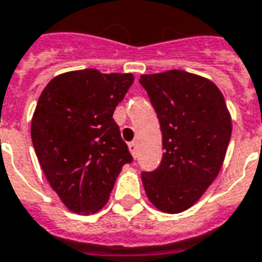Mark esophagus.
Wrapping results in <instances>:
<instances>
[{"instance_id":"esophagus-1","label":"esophagus","mask_w":262,"mask_h":262,"mask_svg":"<svg viewBox=\"0 0 262 262\" xmlns=\"http://www.w3.org/2000/svg\"><path fill=\"white\" fill-rule=\"evenodd\" d=\"M129 151H130V154L133 156V158H136L137 157V144L136 141H132L129 143Z\"/></svg>"}]
</instances>
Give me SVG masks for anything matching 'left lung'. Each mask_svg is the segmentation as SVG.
I'll return each mask as SVG.
<instances>
[{
	"label": "left lung",
	"mask_w": 262,
	"mask_h": 262,
	"mask_svg": "<svg viewBox=\"0 0 262 262\" xmlns=\"http://www.w3.org/2000/svg\"><path fill=\"white\" fill-rule=\"evenodd\" d=\"M158 116L164 154L160 166L143 172L148 200L166 214L194 205L224 164L232 119L214 83L189 72L172 69L141 75Z\"/></svg>",
	"instance_id": "obj_1"
}]
</instances>
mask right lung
<instances>
[{
  "mask_svg": "<svg viewBox=\"0 0 262 262\" xmlns=\"http://www.w3.org/2000/svg\"><path fill=\"white\" fill-rule=\"evenodd\" d=\"M133 80L132 73L72 71L54 77L38 98L34 151L52 190L76 214L101 210L133 160L112 118Z\"/></svg>",
  "mask_w": 262,
  "mask_h": 262,
  "instance_id": "right-lung-1",
  "label": "right lung"
}]
</instances>
